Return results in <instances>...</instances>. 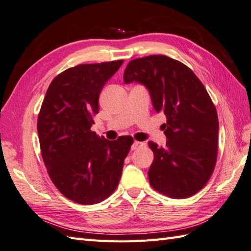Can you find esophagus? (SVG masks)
I'll return each mask as SVG.
<instances>
[{
	"instance_id": "1",
	"label": "esophagus",
	"mask_w": 251,
	"mask_h": 251,
	"mask_svg": "<svg viewBox=\"0 0 251 251\" xmlns=\"http://www.w3.org/2000/svg\"><path fill=\"white\" fill-rule=\"evenodd\" d=\"M143 145L144 144L142 142H139V141H133V143L131 144V151H136L139 149V147L143 146Z\"/></svg>"
}]
</instances>
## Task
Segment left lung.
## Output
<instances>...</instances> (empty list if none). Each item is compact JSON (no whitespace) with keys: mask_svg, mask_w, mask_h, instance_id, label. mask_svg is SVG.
<instances>
[{"mask_svg":"<svg viewBox=\"0 0 251 251\" xmlns=\"http://www.w3.org/2000/svg\"><path fill=\"white\" fill-rule=\"evenodd\" d=\"M138 82L151 94L157 112L166 115V146L149 142L153 161L149 179L156 191L187 198L208 182L217 157L218 118L202 82L193 71L168 56L131 60L124 82Z\"/></svg>","mask_w":251,"mask_h":251,"instance_id":"left-lung-1","label":"left lung"}]
</instances>
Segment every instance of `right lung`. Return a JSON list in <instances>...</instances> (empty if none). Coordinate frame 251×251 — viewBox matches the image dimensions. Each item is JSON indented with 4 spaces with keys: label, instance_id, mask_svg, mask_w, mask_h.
Wrapping results in <instances>:
<instances>
[{
    "label": "right lung",
    "instance_id": "obj_1",
    "mask_svg": "<svg viewBox=\"0 0 251 251\" xmlns=\"http://www.w3.org/2000/svg\"><path fill=\"white\" fill-rule=\"evenodd\" d=\"M124 60L79 64L50 82L38 117L41 155L62 194L93 204L111 195L120 182L132 140L109 141L91 130L105 83Z\"/></svg>",
    "mask_w": 251,
    "mask_h": 251
}]
</instances>
